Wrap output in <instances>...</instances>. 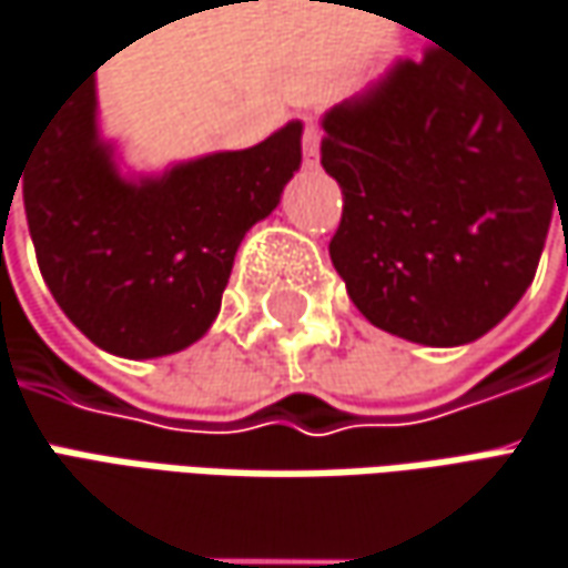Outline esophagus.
I'll return each instance as SVG.
<instances>
[{"mask_svg":"<svg viewBox=\"0 0 568 568\" xmlns=\"http://www.w3.org/2000/svg\"><path fill=\"white\" fill-rule=\"evenodd\" d=\"M302 155H305V168H314V164H317V159H321V130H317V123H314V120H308V123H305Z\"/></svg>","mask_w":568,"mask_h":568,"instance_id":"34e87169","label":"esophagus"}]
</instances>
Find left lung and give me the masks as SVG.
Returning <instances> with one entry per match:
<instances>
[{"label": "left lung", "mask_w": 568, "mask_h": 568, "mask_svg": "<svg viewBox=\"0 0 568 568\" xmlns=\"http://www.w3.org/2000/svg\"><path fill=\"white\" fill-rule=\"evenodd\" d=\"M321 164L343 190L331 260L353 305L423 346L470 343L518 305L568 196V168L445 47L336 104Z\"/></svg>", "instance_id": "8db88e82"}]
</instances>
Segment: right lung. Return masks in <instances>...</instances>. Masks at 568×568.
Segmentation results:
<instances>
[{
    "label": "right lung",
    "mask_w": 568,
    "mask_h": 568,
    "mask_svg": "<svg viewBox=\"0 0 568 568\" xmlns=\"http://www.w3.org/2000/svg\"><path fill=\"white\" fill-rule=\"evenodd\" d=\"M302 164V123L244 152L123 181L98 139L94 75L60 104L21 174L40 276L65 317L113 356L196 343L219 314L237 244Z\"/></svg>",
    "instance_id": "add662e5"
}]
</instances>
